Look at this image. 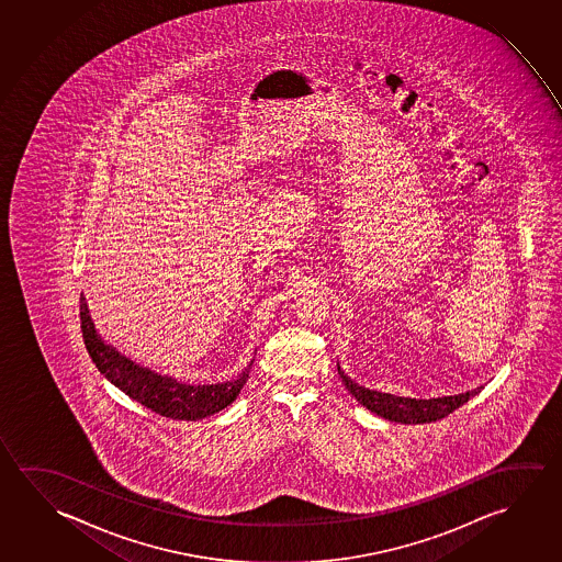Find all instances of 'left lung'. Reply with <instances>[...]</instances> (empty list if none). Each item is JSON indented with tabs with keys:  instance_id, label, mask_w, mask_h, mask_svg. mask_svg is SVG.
I'll use <instances>...</instances> for the list:
<instances>
[{
	"instance_id": "1",
	"label": "left lung",
	"mask_w": 562,
	"mask_h": 562,
	"mask_svg": "<svg viewBox=\"0 0 562 562\" xmlns=\"http://www.w3.org/2000/svg\"><path fill=\"white\" fill-rule=\"evenodd\" d=\"M340 380L347 386L350 394L357 397L359 404L364 405L372 414L380 415L390 422L397 424H431L437 419H442L447 415L452 414L457 407L467 404L470 397L476 396L482 387H474L464 394L457 396L429 397V400H415V397L394 396V394H384L376 390L359 386L355 380H350L339 364Z\"/></svg>"
}]
</instances>
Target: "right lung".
Wrapping results in <instances>:
<instances>
[{
    "mask_svg": "<svg viewBox=\"0 0 562 562\" xmlns=\"http://www.w3.org/2000/svg\"><path fill=\"white\" fill-rule=\"evenodd\" d=\"M80 322L86 349L103 376L108 378L113 386L120 387L121 392H125L131 400L170 419L195 422L222 412L237 400L252 367L250 362L249 367L243 370V374L220 384H184L176 378L140 367L125 355H121L115 347L108 345L102 335L95 331L83 294L80 297Z\"/></svg>",
    "mask_w": 562,
    "mask_h": 562,
    "instance_id": "add662e5",
    "label": "right lung"
}]
</instances>
